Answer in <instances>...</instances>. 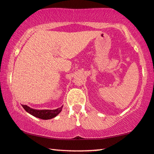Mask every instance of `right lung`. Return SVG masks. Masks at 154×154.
<instances>
[{"instance_id": "add662e5", "label": "right lung", "mask_w": 154, "mask_h": 154, "mask_svg": "<svg viewBox=\"0 0 154 154\" xmlns=\"http://www.w3.org/2000/svg\"><path fill=\"white\" fill-rule=\"evenodd\" d=\"M22 107L28 113L37 118L44 120L51 119L56 117L61 112L63 108V106H61L60 107L56 109H35L26 105H22Z\"/></svg>"}]
</instances>
